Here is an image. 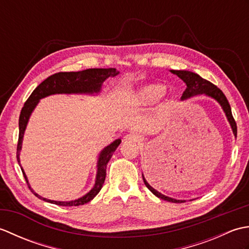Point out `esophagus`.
<instances>
[{
    "mask_svg": "<svg viewBox=\"0 0 249 249\" xmlns=\"http://www.w3.org/2000/svg\"><path fill=\"white\" fill-rule=\"evenodd\" d=\"M124 140L125 141H133V142H137V141H140V136L138 134H135V133H130L128 135H126L124 137Z\"/></svg>",
    "mask_w": 249,
    "mask_h": 249,
    "instance_id": "esophagus-1",
    "label": "esophagus"
}]
</instances>
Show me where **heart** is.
Segmentation results:
<instances>
[{
    "mask_svg": "<svg viewBox=\"0 0 249 249\" xmlns=\"http://www.w3.org/2000/svg\"><path fill=\"white\" fill-rule=\"evenodd\" d=\"M166 92L165 87L160 83H151L142 87L135 94L134 102L142 106H150L156 104Z\"/></svg>",
    "mask_w": 249,
    "mask_h": 249,
    "instance_id": "b5f03b06",
    "label": "heart"
}]
</instances>
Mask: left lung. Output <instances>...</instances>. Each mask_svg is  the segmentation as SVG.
Instances as JSON below:
<instances>
[{"instance_id":"obj_1","label":"left lung","mask_w":249,"mask_h":249,"mask_svg":"<svg viewBox=\"0 0 249 249\" xmlns=\"http://www.w3.org/2000/svg\"><path fill=\"white\" fill-rule=\"evenodd\" d=\"M172 73L174 75H177L178 78H181L182 80L186 83V89H185L183 95H182V99H187L192 96H195V95H198V94H205L208 95V96L212 97L214 99L217 100V102L220 104L221 107H223L225 113L227 115V118H228L229 123L232 127V130H233V134L234 136H236L237 134V128H236V123L233 119V115H232L231 112V107H230V104L228 102V99L225 96V94L223 93L220 89H218L217 87L213 84L212 82H210L208 80H205L202 77H200L197 73H195L193 71H171ZM143 178V182L145 184V186L149 188L151 192L154 194L156 197L160 198L162 200H166L169 201V202H173V203H182L185 202L184 200H177V199H173L170 197H167V196L160 194V192H157L156 189L153 188L151 185L145 181L144 177L142 176Z\"/></svg>"}]
</instances>
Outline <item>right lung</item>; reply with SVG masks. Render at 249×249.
I'll use <instances>...</instances> for the list:
<instances>
[{"label":"right lung","mask_w":249,"mask_h":249,"mask_svg":"<svg viewBox=\"0 0 249 249\" xmlns=\"http://www.w3.org/2000/svg\"><path fill=\"white\" fill-rule=\"evenodd\" d=\"M119 73V71L115 70V68H89V70H86L82 71H70V72H56L54 75L48 77L41 82L38 87H37L30 97L26 99L24 103V106L21 109L20 116H19V138H18V144H17V160L20 165V158H19V153L21 150V145H22V139H23V134L26 127V124H28V121L32 111L34 110L36 105L38 104L40 98H44L46 96H49L52 94H60V93H65V94H71V93H97L99 92L100 88H102V84L106 79L109 77H114ZM121 143V139H118L113 141L112 143L108 145L107 147L102 151L98 158L97 162V174H96V181H95L94 187L89 190V192L83 196V197L79 198L73 201H53L40 197V196L34 193V190L30 187V184L28 182V178H26L25 173L22 170L23 177L28 184L29 188L31 192L33 193L36 197L39 199H43L47 202L62 205V206H78V205H83L88 202H89L95 196H96L100 189H102L105 178H106V169H107V163L110 160V158L112 157L114 151L118 149V146Z\"/></svg>","instance_id":"right-lung-1"}]
</instances>
